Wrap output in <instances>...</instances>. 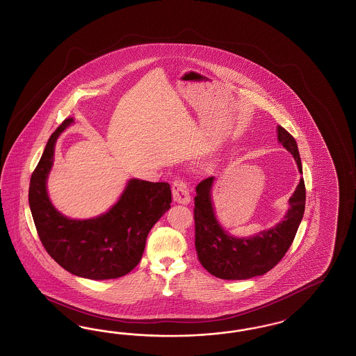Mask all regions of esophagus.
<instances>
[{"label": "esophagus", "instance_id": "obj_1", "mask_svg": "<svg viewBox=\"0 0 356 356\" xmlns=\"http://www.w3.org/2000/svg\"><path fill=\"white\" fill-rule=\"evenodd\" d=\"M172 196L173 200L179 204L186 205L191 202V192H189V186L181 179H176L172 183Z\"/></svg>", "mask_w": 356, "mask_h": 356}]
</instances>
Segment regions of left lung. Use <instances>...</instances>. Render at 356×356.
Masks as SVG:
<instances>
[{"mask_svg":"<svg viewBox=\"0 0 356 356\" xmlns=\"http://www.w3.org/2000/svg\"><path fill=\"white\" fill-rule=\"evenodd\" d=\"M277 139L293 155L298 171L302 173L296 139L282 126H277ZM213 181L214 177L210 176L196 186L195 245L201 266L223 280H245L267 273L289 250L302 220L307 200L304 179L289 198L291 208L284 220L248 238H234L217 221L210 196Z\"/></svg>","mask_w":356,"mask_h":356,"instance_id":"1","label":"left lung"}]
</instances>
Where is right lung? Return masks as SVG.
<instances>
[{
	"instance_id": "1",
	"label": "right lung",
	"mask_w": 356,
	"mask_h": 356,
	"mask_svg": "<svg viewBox=\"0 0 356 356\" xmlns=\"http://www.w3.org/2000/svg\"><path fill=\"white\" fill-rule=\"evenodd\" d=\"M72 122L71 117L64 120L49 136L31 175V214L42 245L64 270L92 280L117 279L140 261L151 227L171 208V188L168 183L134 179L108 213L83 221L64 217L52 207L46 181L56 139Z\"/></svg>"
}]
</instances>
